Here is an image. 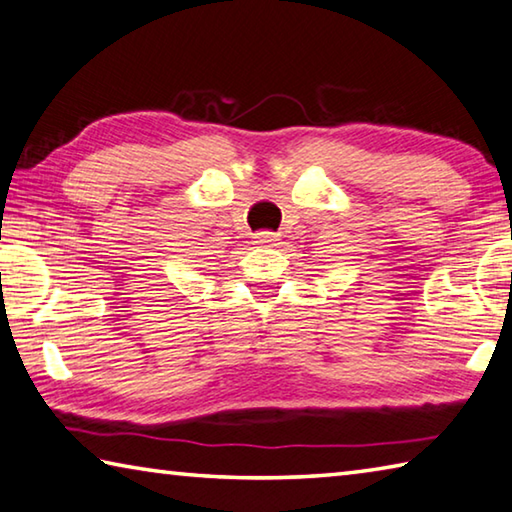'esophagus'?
<instances>
[{"instance_id":"34e87169","label":"esophagus","mask_w":512,"mask_h":512,"mask_svg":"<svg viewBox=\"0 0 512 512\" xmlns=\"http://www.w3.org/2000/svg\"><path fill=\"white\" fill-rule=\"evenodd\" d=\"M276 240H279V236L272 231H258L254 233V242H258V245H276Z\"/></svg>"}]
</instances>
